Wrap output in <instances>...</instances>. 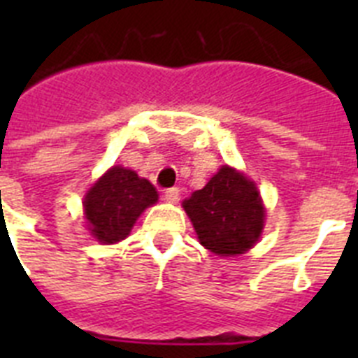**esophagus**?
<instances>
[{"mask_svg":"<svg viewBox=\"0 0 358 358\" xmlns=\"http://www.w3.org/2000/svg\"><path fill=\"white\" fill-rule=\"evenodd\" d=\"M179 195H181V192H179V188H169L166 192H164V201L166 202H177L179 201Z\"/></svg>","mask_w":358,"mask_h":358,"instance_id":"1","label":"esophagus"}]
</instances>
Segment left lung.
<instances>
[{
	"instance_id": "left-lung-1",
	"label": "left lung",
	"mask_w": 358,
	"mask_h": 358,
	"mask_svg": "<svg viewBox=\"0 0 358 358\" xmlns=\"http://www.w3.org/2000/svg\"><path fill=\"white\" fill-rule=\"evenodd\" d=\"M199 242L218 256H236L258 242L265 208L255 182L224 164L208 185L182 202Z\"/></svg>"
}]
</instances>
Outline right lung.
I'll list each match as a JSON object with an SVG mask.
<instances>
[{
  "instance_id": "right-lung-1",
  "label": "right lung",
  "mask_w": 358,
  "mask_h": 358,
  "mask_svg": "<svg viewBox=\"0 0 358 358\" xmlns=\"http://www.w3.org/2000/svg\"><path fill=\"white\" fill-rule=\"evenodd\" d=\"M156 202L157 192L150 181L134 170L113 166L85 194L87 229L100 243H116L127 238L138 217Z\"/></svg>"
}]
</instances>
